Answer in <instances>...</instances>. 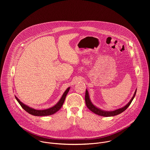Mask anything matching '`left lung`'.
<instances>
[{"label": "left lung", "instance_id": "left-lung-1", "mask_svg": "<svg viewBox=\"0 0 150 150\" xmlns=\"http://www.w3.org/2000/svg\"><path fill=\"white\" fill-rule=\"evenodd\" d=\"M136 91H135L133 96L132 97V98L131 99V100H130V102L128 103L124 107H122L121 108L117 109L116 110L114 111H105L103 110H102L98 108L95 106L91 102L90 99H89V94L88 92V91L86 89V96H85V101H86V104L87 107L91 110L93 112H94L96 114H98L100 116H103V117H111V116H115L117 115L118 114H121V112H122L123 111H124L128 107L130 106V105L131 104L132 100H133L135 95H136Z\"/></svg>", "mask_w": 150, "mask_h": 150}]
</instances>
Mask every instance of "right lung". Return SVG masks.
<instances>
[{
  "label": "right lung",
  "instance_id": "right-lung-1",
  "mask_svg": "<svg viewBox=\"0 0 150 150\" xmlns=\"http://www.w3.org/2000/svg\"><path fill=\"white\" fill-rule=\"evenodd\" d=\"M70 89V87H69L64 93L62 98L59 100V101L53 107H51L48 109L45 110H35L34 108H32L31 107H28V106L24 105L15 96L16 99L18 101V102L20 103V105L26 112L29 113L30 114H32L35 116H47V115H52L54 113H55L57 111H58L61 107L62 106L64 103V100L66 98V96Z\"/></svg>",
  "mask_w": 150,
  "mask_h": 150
}]
</instances>
